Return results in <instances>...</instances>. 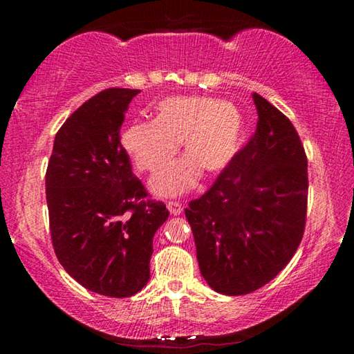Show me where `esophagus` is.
Wrapping results in <instances>:
<instances>
[{"instance_id": "34e87169", "label": "esophagus", "mask_w": 354, "mask_h": 354, "mask_svg": "<svg viewBox=\"0 0 354 354\" xmlns=\"http://www.w3.org/2000/svg\"><path fill=\"white\" fill-rule=\"evenodd\" d=\"M167 209H169L170 211V214H173V215H179V214H183V205L181 203H178V201H169L167 203Z\"/></svg>"}]
</instances>
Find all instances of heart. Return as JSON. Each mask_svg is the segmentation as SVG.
I'll return each mask as SVG.
<instances>
[{
    "mask_svg": "<svg viewBox=\"0 0 354 354\" xmlns=\"http://www.w3.org/2000/svg\"><path fill=\"white\" fill-rule=\"evenodd\" d=\"M243 120L234 104L206 97H176L158 106L154 122L133 123L122 145L140 171L156 173L170 164L184 145L187 159L154 176L158 195L175 196L195 187L201 170L226 169L241 148Z\"/></svg>",
    "mask_w": 354,
    "mask_h": 354,
    "instance_id": "b5f03b06",
    "label": "heart"
}]
</instances>
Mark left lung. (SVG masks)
<instances>
[{"mask_svg":"<svg viewBox=\"0 0 354 354\" xmlns=\"http://www.w3.org/2000/svg\"><path fill=\"white\" fill-rule=\"evenodd\" d=\"M256 133L212 187L192 200L200 272L215 292L247 295L277 277L303 239L308 158L283 112L253 93Z\"/></svg>","mask_w":354,"mask_h":354,"instance_id":"1","label":"left lung"}]
</instances>
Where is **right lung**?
Returning <instances> with one entry per match:
<instances>
[{
	"label": "right lung",
	"instance_id": "obj_1",
	"mask_svg": "<svg viewBox=\"0 0 354 354\" xmlns=\"http://www.w3.org/2000/svg\"><path fill=\"white\" fill-rule=\"evenodd\" d=\"M134 88H106L57 131L46 169L51 241L61 266L82 287L127 298L149 279L154 232L169 218L148 200L120 142Z\"/></svg>",
	"mask_w": 354,
	"mask_h": 354
}]
</instances>
